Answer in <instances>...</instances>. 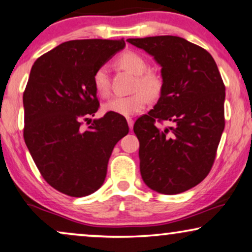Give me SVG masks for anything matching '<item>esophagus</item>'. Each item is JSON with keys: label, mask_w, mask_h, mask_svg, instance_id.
I'll use <instances>...</instances> for the list:
<instances>
[{"label": "esophagus", "mask_w": 252, "mask_h": 252, "mask_svg": "<svg viewBox=\"0 0 252 252\" xmlns=\"http://www.w3.org/2000/svg\"><path fill=\"white\" fill-rule=\"evenodd\" d=\"M126 121H128L129 128H130V130H131L133 128V120L132 119H126Z\"/></svg>", "instance_id": "obj_1"}]
</instances>
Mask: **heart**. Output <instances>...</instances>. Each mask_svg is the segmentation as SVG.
Instances as JSON below:
<instances>
[{
    "label": "heart",
    "mask_w": 252,
    "mask_h": 252,
    "mask_svg": "<svg viewBox=\"0 0 252 252\" xmlns=\"http://www.w3.org/2000/svg\"><path fill=\"white\" fill-rule=\"evenodd\" d=\"M117 64L121 68L128 70L136 75L133 93L128 96H116L103 105V110L117 114L121 116H133L145 109L149 103V95L156 98L162 90V79L158 73L146 71V60L135 52H126L121 54L117 59ZM92 84L96 94L102 98L110 95L109 70L107 65H100L94 70L92 76Z\"/></svg>",
    "instance_id": "heart-1"
}]
</instances>
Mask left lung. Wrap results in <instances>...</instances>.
I'll return each mask as SVG.
<instances>
[{"label":"left lung","mask_w":252,"mask_h":252,"mask_svg":"<svg viewBox=\"0 0 252 252\" xmlns=\"http://www.w3.org/2000/svg\"><path fill=\"white\" fill-rule=\"evenodd\" d=\"M162 66L160 99L135 122L140 174L157 192L176 194L209 175L224 129V84L211 54L174 35L128 39ZM172 123L162 129L159 124Z\"/></svg>","instance_id":"8db88e82"}]
</instances>
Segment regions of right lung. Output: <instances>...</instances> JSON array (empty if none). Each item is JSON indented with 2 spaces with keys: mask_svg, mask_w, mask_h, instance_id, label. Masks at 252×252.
<instances>
[{
  "mask_svg": "<svg viewBox=\"0 0 252 252\" xmlns=\"http://www.w3.org/2000/svg\"><path fill=\"white\" fill-rule=\"evenodd\" d=\"M124 45L123 38L71 40L31 69L23 94L25 144L43 180L70 197L102 186L114 146L129 132L126 120L113 113L82 128L100 107L93 72Z\"/></svg>",
  "mask_w": 252,
  "mask_h": 252,
  "instance_id": "add662e5",
  "label": "right lung"
}]
</instances>
